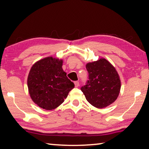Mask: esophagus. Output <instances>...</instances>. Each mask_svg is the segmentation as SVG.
Wrapping results in <instances>:
<instances>
[{
  "label": "esophagus",
  "mask_w": 149,
  "mask_h": 149,
  "mask_svg": "<svg viewBox=\"0 0 149 149\" xmlns=\"http://www.w3.org/2000/svg\"><path fill=\"white\" fill-rule=\"evenodd\" d=\"M74 84H75V87H77L79 86V81H75L74 82Z\"/></svg>",
  "instance_id": "obj_1"
}]
</instances>
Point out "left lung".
<instances>
[{"instance_id": "8db88e82", "label": "left lung", "mask_w": 149, "mask_h": 149, "mask_svg": "<svg viewBox=\"0 0 149 149\" xmlns=\"http://www.w3.org/2000/svg\"><path fill=\"white\" fill-rule=\"evenodd\" d=\"M89 80L81 88L91 104L103 108L112 104L120 92L121 81L115 68L105 58L86 64Z\"/></svg>"}]
</instances>
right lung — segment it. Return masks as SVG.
<instances>
[{
    "instance_id": "right-lung-1",
    "label": "right lung",
    "mask_w": 149,
    "mask_h": 149,
    "mask_svg": "<svg viewBox=\"0 0 149 149\" xmlns=\"http://www.w3.org/2000/svg\"><path fill=\"white\" fill-rule=\"evenodd\" d=\"M63 60L49 56L35 63L27 77L30 97L46 110L55 109L64 101L74 87L62 69Z\"/></svg>"
}]
</instances>
